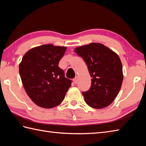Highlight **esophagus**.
<instances>
[{"label":"esophagus","mask_w":146,"mask_h":146,"mask_svg":"<svg viewBox=\"0 0 146 146\" xmlns=\"http://www.w3.org/2000/svg\"><path fill=\"white\" fill-rule=\"evenodd\" d=\"M73 82L75 83V84H77V83H78V78H77L76 76L73 79Z\"/></svg>","instance_id":"esophagus-1"}]
</instances>
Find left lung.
I'll return each mask as SVG.
<instances>
[{"label":"left lung","instance_id":"left-lung-1","mask_svg":"<svg viewBox=\"0 0 146 146\" xmlns=\"http://www.w3.org/2000/svg\"><path fill=\"white\" fill-rule=\"evenodd\" d=\"M75 52L85 61L92 77V85L82 94L90 107L103 108L119 94L123 81L122 65L115 52L100 43L77 47Z\"/></svg>","mask_w":146,"mask_h":146}]
</instances>
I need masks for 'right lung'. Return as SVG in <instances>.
I'll use <instances>...</instances> for the list:
<instances>
[{
    "mask_svg": "<svg viewBox=\"0 0 146 146\" xmlns=\"http://www.w3.org/2000/svg\"><path fill=\"white\" fill-rule=\"evenodd\" d=\"M66 48L44 44L34 48L24 54L19 73L27 95L38 106L50 108L64 100L72 81L64 76L58 66Z\"/></svg>",
    "mask_w": 146,
    "mask_h": 146,
    "instance_id": "add662e5",
    "label": "right lung"
}]
</instances>
